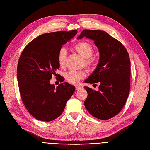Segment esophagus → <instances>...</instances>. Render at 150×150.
Returning a JSON list of instances; mask_svg holds the SVG:
<instances>
[{
	"instance_id": "34e87169",
	"label": "esophagus",
	"mask_w": 150,
	"mask_h": 150,
	"mask_svg": "<svg viewBox=\"0 0 150 150\" xmlns=\"http://www.w3.org/2000/svg\"><path fill=\"white\" fill-rule=\"evenodd\" d=\"M83 88V86H81V85H76V90H79Z\"/></svg>"
}]
</instances>
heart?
I'll list each match as a JSON object with an SVG mask.
<instances>
[{
  "label": "heart",
  "instance_id": "heart-1",
  "mask_svg": "<svg viewBox=\"0 0 150 150\" xmlns=\"http://www.w3.org/2000/svg\"><path fill=\"white\" fill-rule=\"evenodd\" d=\"M76 51L83 57L87 59L86 64L88 67H91L93 64V61L90 59L93 52V49L91 45L86 42H79L74 46ZM67 56V51L65 48L60 49L57 54V62L61 67L64 66L66 64ZM86 74L83 71H70L66 74V79L68 82L76 84L79 83L80 79L84 78Z\"/></svg>",
  "mask_w": 150,
  "mask_h": 150
}]
</instances>
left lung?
Here are the masks:
<instances>
[{"mask_svg":"<svg viewBox=\"0 0 150 150\" xmlns=\"http://www.w3.org/2000/svg\"><path fill=\"white\" fill-rule=\"evenodd\" d=\"M93 40L98 49L99 60L86 83H100L99 90L87 86L84 106L89 114L106 120L121 111L130 89V59L126 48L120 41L103 30L85 29L78 37Z\"/></svg>","mask_w":150,"mask_h":150,"instance_id":"left-lung-1","label":"left lung"}]
</instances>
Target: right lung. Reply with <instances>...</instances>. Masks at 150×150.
I'll return each mask as SVG.
<instances>
[{"instance_id": "right-lung-1", "label": "right lung", "mask_w": 150, "mask_h": 150, "mask_svg": "<svg viewBox=\"0 0 150 150\" xmlns=\"http://www.w3.org/2000/svg\"><path fill=\"white\" fill-rule=\"evenodd\" d=\"M78 33L58 31L39 35L28 44L18 62L17 78L24 106L35 119L51 121L64 111L75 87L66 82L57 87L49 80L59 69L57 54Z\"/></svg>"}]
</instances>
